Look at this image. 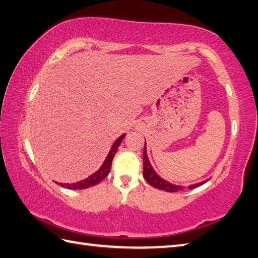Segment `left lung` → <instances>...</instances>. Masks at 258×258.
<instances>
[{
	"label": "left lung",
	"mask_w": 258,
	"mask_h": 258,
	"mask_svg": "<svg viewBox=\"0 0 258 258\" xmlns=\"http://www.w3.org/2000/svg\"><path fill=\"white\" fill-rule=\"evenodd\" d=\"M143 176L146 179V182L155 188H160V189L166 190V191H171V193H173V191H177V190L183 189V187L180 185H174L172 183H168L167 180L163 179L162 177L158 176V175L155 173V171L153 169L151 163L149 161V157H147L146 142H145V147H144V151H143ZM204 183H206V180H203V182L197 183V184L189 185L188 188L193 189L195 187H199V186L203 185Z\"/></svg>",
	"instance_id": "1"
}]
</instances>
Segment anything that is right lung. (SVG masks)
<instances>
[{"label": "right lung", "instance_id": "1", "mask_svg": "<svg viewBox=\"0 0 258 258\" xmlns=\"http://www.w3.org/2000/svg\"><path fill=\"white\" fill-rule=\"evenodd\" d=\"M124 136H125V134L120 135L119 138L114 142L112 149H111V151H109L107 157L105 158V161H104L103 165L94 174H92L91 176H89L87 178L81 180V182H78V183H72V184L57 183V184L63 186V187H67L69 189H84V188H89V187H91V186H94L100 182H102V180L105 178L109 173V169H111V166H112V161L114 158V155H115V153H116L119 144L122 143Z\"/></svg>", "mask_w": 258, "mask_h": 258}]
</instances>
